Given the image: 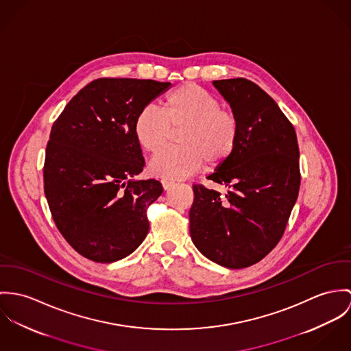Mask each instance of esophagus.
Wrapping results in <instances>:
<instances>
[{
  "label": "esophagus",
  "mask_w": 351,
  "mask_h": 351,
  "mask_svg": "<svg viewBox=\"0 0 351 351\" xmlns=\"http://www.w3.org/2000/svg\"><path fill=\"white\" fill-rule=\"evenodd\" d=\"M161 184H162L164 190H169V189H172L175 186V182H172V180H161Z\"/></svg>",
  "instance_id": "1"
}]
</instances>
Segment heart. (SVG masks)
<instances>
[{
  "label": "heart",
  "instance_id": "heart-1",
  "mask_svg": "<svg viewBox=\"0 0 351 351\" xmlns=\"http://www.w3.org/2000/svg\"><path fill=\"white\" fill-rule=\"evenodd\" d=\"M182 128L179 148L164 149L149 161L151 175L164 180H179L193 175L202 165L217 168L233 156L241 125L232 109L195 83H186L168 93L161 109L143 108L133 121L137 145L156 154L168 141L171 130Z\"/></svg>",
  "mask_w": 351,
  "mask_h": 351
}]
</instances>
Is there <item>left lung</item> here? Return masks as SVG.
<instances>
[{
	"label": "left lung",
	"mask_w": 351,
	"mask_h": 351,
	"mask_svg": "<svg viewBox=\"0 0 351 351\" xmlns=\"http://www.w3.org/2000/svg\"><path fill=\"white\" fill-rule=\"evenodd\" d=\"M241 125L233 156L194 184L190 234L196 249L230 269L263 260L281 239L300 189L296 132L272 98L245 78L214 80Z\"/></svg>",
	"instance_id": "left-lung-1"
}]
</instances>
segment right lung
<instances>
[{"label":"right lung","instance_id":"1","mask_svg":"<svg viewBox=\"0 0 351 351\" xmlns=\"http://www.w3.org/2000/svg\"><path fill=\"white\" fill-rule=\"evenodd\" d=\"M169 87L152 79H97L52 125L44 194L59 232L91 261H118L148 234L147 210L162 186L155 179L134 180L145 161L133 121Z\"/></svg>","mask_w":351,"mask_h":351}]
</instances>
